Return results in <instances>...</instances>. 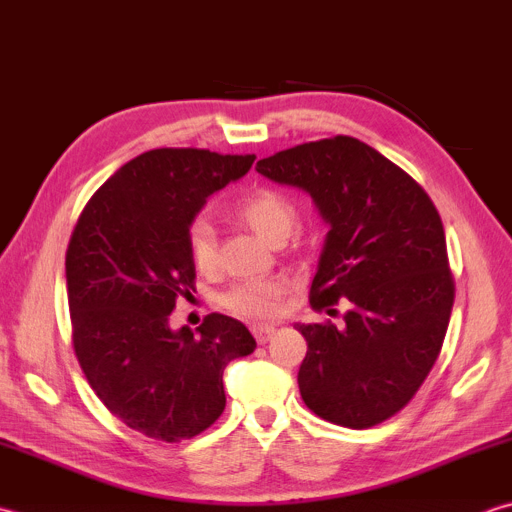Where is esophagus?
Masks as SVG:
<instances>
[{"label": "esophagus", "mask_w": 512, "mask_h": 512, "mask_svg": "<svg viewBox=\"0 0 512 512\" xmlns=\"http://www.w3.org/2000/svg\"><path fill=\"white\" fill-rule=\"evenodd\" d=\"M253 335H255V339H257V344H266L268 339L275 335V326L255 324V326H253Z\"/></svg>", "instance_id": "obj_1"}]
</instances>
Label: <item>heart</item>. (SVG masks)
<instances>
[{"instance_id":"heart-1","label":"heart","mask_w":512,"mask_h":512,"mask_svg":"<svg viewBox=\"0 0 512 512\" xmlns=\"http://www.w3.org/2000/svg\"><path fill=\"white\" fill-rule=\"evenodd\" d=\"M239 222L264 239L266 244H275L277 239H286L295 226L297 210L286 195L275 188H253L230 206ZM188 253L193 264L208 273L217 264V233L210 219L197 217L188 226L186 233ZM284 295L282 279H248L237 284L222 297V304L239 317L266 319L277 315L279 299Z\"/></svg>"}]
</instances>
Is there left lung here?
<instances>
[{
	"label": "left lung",
	"mask_w": 512,
	"mask_h": 512,
	"mask_svg": "<svg viewBox=\"0 0 512 512\" xmlns=\"http://www.w3.org/2000/svg\"><path fill=\"white\" fill-rule=\"evenodd\" d=\"M255 168L308 193L328 226L310 306L350 304L344 326L295 324L308 342L297 373L304 404L346 428L382 424L424 384L450 322L455 286L437 208L402 168L346 135Z\"/></svg>",
	"instance_id": "obj_1"
}]
</instances>
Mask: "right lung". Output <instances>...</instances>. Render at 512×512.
<instances>
[{
	"instance_id": "right-lung-1",
	"label": "right lung",
	"mask_w": 512,
	"mask_h": 512,
	"mask_svg": "<svg viewBox=\"0 0 512 512\" xmlns=\"http://www.w3.org/2000/svg\"><path fill=\"white\" fill-rule=\"evenodd\" d=\"M255 155L155 148L90 197L66 250L73 346L90 388L137 433L179 442L224 413V368L255 350L233 317L195 333L170 328L179 295L195 290L186 233L206 199L244 177Z\"/></svg>"
}]
</instances>
